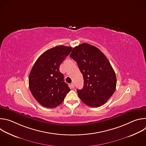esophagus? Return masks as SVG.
<instances>
[{
	"mask_svg": "<svg viewBox=\"0 0 146 146\" xmlns=\"http://www.w3.org/2000/svg\"><path fill=\"white\" fill-rule=\"evenodd\" d=\"M70 86H71V87H72V88H74V83H71Z\"/></svg>",
	"mask_w": 146,
	"mask_h": 146,
	"instance_id": "1",
	"label": "esophagus"
}]
</instances>
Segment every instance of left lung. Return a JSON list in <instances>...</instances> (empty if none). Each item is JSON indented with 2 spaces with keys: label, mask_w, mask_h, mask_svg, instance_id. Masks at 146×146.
Listing matches in <instances>:
<instances>
[{
  "label": "left lung",
  "mask_w": 146,
  "mask_h": 146,
  "mask_svg": "<svg viewBox=\"0 0 146 146\" xmlns=\"http://www.w3.org/2000/svg\"><path fill=\"white\" fill-rule=\"evenodd\" d=\"M70 56L78 65L84 87L78 96L88 106L104 105L114 94L117 84L115 72L106 56L98 48L84 43L73 48Z\"/></svg>",
  "instance_id": "8db88e82"
}]
</instances>
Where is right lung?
I'll list each match as a JSON object with an SVG mask.
<instances>
[{
    "instance_id": "obj_1",
    "label": "right lung",
    "mask_w": 146,
    "mask_h": 146,
    "mask_svg": "<svg viewBox=\"0 0 146 146\" xmlns=\"http://www.w3.org/2000/svg\"><path fill=\"white\" fill-rule=\"evenodd\" d=\"M72 47L59 46L51 48L37 59L29 74V86L36 100L44 107L55 108L64 101L70 91L64 82L59 66Z\"/></svg>"
}]
</instances>
